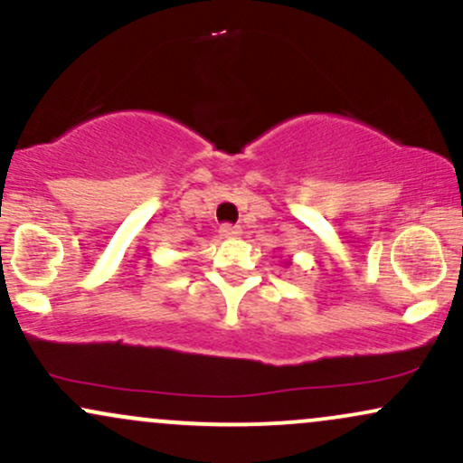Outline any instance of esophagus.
Here are the masks:
<instances>
[{
  "label": "esophagus",
  "instance_id": "1",
  "mask_svg": "<svg viewBox=\"0 0 463 463\" xmlns=\"http://www.w3.org/2000/svg\"><path fill=\"white\" fill-rule=\"evenodd\" d=\"M242 233V230L238 225H232V222H225V225H221V236L222 238H238Z\"/></svg>",
  "mask_w": 463,
  "mask_h": 463
}]
</instances>
